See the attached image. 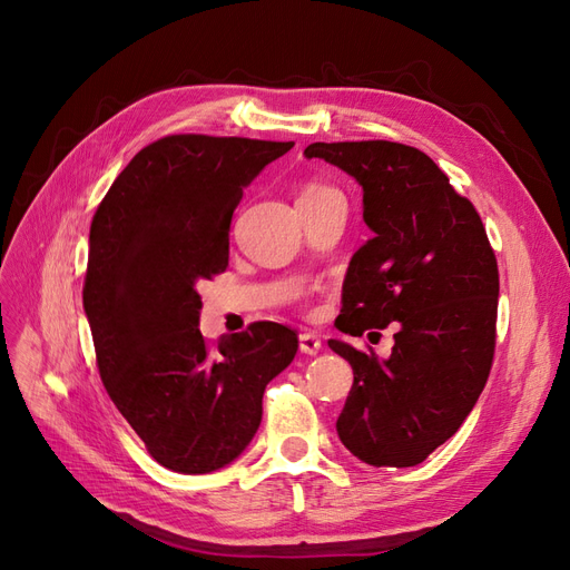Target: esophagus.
Wrapping results in <instances>:
<instances>
[{"label": "esophagus", "mask_w": 570, "mask_h": 570, "mask_svg": "<svg viewBox=\"0 0 570 570\" xmlns=\"http://www.w3.org/2000/svg\"><path fill=\"white\" fill-rule=\"evenodd\" d=\"M321 337L316 335V333H308V331H304L302 335H299V352L302 354H306V356H314V354H318L321 352Z\"/></svg>", "instance_id": "obj_1"}]
</instances>
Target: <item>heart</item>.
I'll return each instance as SVG.
<instances>
[{
  "mask_svg": "<svg viewBox=\"0 0 570 570\" xmlns=\"http://www.w3.org/2000/svg\"><path fill=\"white\" fill-rule=\"evenodd\" d=\"M314 189H321V187H314Z\"/></svg>",
  "mask_w": 570,
  "mask_h": 570,
  "instance_id": "1",
  "label": "heart"
}]
</instances>
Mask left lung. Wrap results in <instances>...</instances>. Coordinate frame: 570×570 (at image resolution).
<instances>
[{
  "label": "left lung",
  "instance_id": "obj_1",
  "mask_svg": "<svg viewBox=\"0 0 570 570\" xmlns=\"http://www.w3.org/2000/svg\"><path fill=\"white\" fill-rule=\"evenodd\" d=\"M304 157L361 185L373 230L344 275L337 327L361 337L400 323L387 358L327 340L354 371L337 435L364 463L416 465L461 428L492 368L499 271L488 233L416 147L314 142Z\"/></svg>",
  "mask_w": 570,
  "mask_h": 570
}]
</instances>
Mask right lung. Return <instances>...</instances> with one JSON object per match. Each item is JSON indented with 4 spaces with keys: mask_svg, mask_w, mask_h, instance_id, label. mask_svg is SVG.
I'll return each instance as SVG.
<instances>
[{
    "mask_svg": "<svg viewBox=\"0 0 570 570\" xmlns=\"http://www.w3.org/2000/svg\"><path fill=\"white\" fill-rule=\"evenodd\" d=\"M292 142L168 135L120 170L90 226L82 306L111 402L151 459L212 473L247 450L264 390L297 354L281 323H252L214 347L197 285L228 266L243 189Z\"/></svg>",
    "mask_w": 570,
    "mask_h": 570,
    "instance_id": "add662e5",
    "label": "right lung"
}]
</instances>
